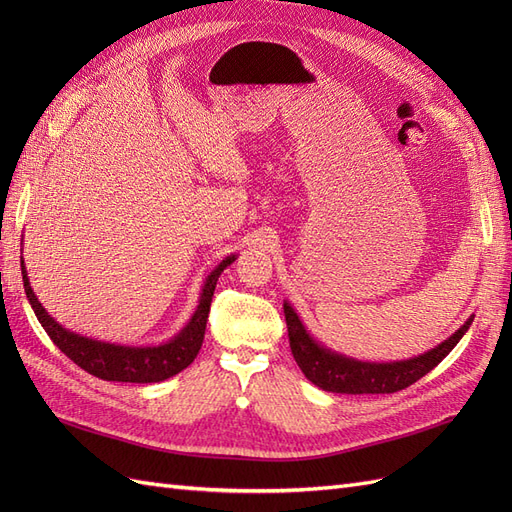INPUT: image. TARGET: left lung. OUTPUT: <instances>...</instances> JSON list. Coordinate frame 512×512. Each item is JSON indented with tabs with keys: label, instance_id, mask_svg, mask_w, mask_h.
I'll use <instances>...</instances> for the list:
<instances>
[{
	"label": "left lung",
	"instance_id": "left-lung-1",
	"mask_svg": "<svg viewBox=\"0 0 512 512\" xmlns=\"http://www.w3.org/2000/svg\"><path fill=\"white\" fill-rule=\"evenodd\" d=\"M284 314L288 324L290 350L305 378L320 386L322 391L346 395H384L406 389V386L429 374V371L459 344V339L468 333L474 320L470 316L451 337H446L442 344L427 350L425 354L414 356V359L369 363L350 359V356L333 352L331 348H324L320 342H316V339L307 333L305 324L301 322V318L290 307L288 301H284Z\"/></svg>",
	"mask_w": 512,
	"mask_h": 512
}]
</instances>
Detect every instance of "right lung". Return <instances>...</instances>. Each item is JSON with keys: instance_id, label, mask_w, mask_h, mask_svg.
<instances>
[{"instance_id": "add662e5", "label": "right lung", "mask_w": 512, "mask_h": 512, "mask_svg": "<svg viewBox=\"0 0 512 512\" xmlns=\"http://www.w3.org/2000/svg\"><path fill=\"white\" fill-rule=\"evenodd\" d=\"M235 258H237L235 254L226 256L220 265L205 277L196 312L192 314L188 324H185L175 337H170L168 342L156 344V346L111 344V342L91 339L87 335H79L66 327H61L55 318L49 316V312H46L34 294L23 265V258H21V273H23V286H25L29 305H32L36 318L42 324V329L49 333L53 344L64 352L70 361H74L81 369H85L87 374L102 380L147 384V382H162L170 376L179 374V371H183L196 359V354L200 346H203V339H205L215 284H218V277L222 275V271L235 262Z\"/></svg>"}]
</instances>
